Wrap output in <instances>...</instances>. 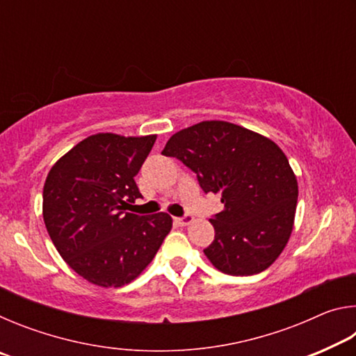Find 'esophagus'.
Here are the masks:
<instances>
[{"instance_id":"1","label":"esophagus","mask_w":356,"mask_h":356,"mask_svg":"<svg viewBox=\"0 0 356 356\" xmlns=\"http://www.w3.org/2000/svg\"><path fill=\"white\" fill-rule=\"evenodd\" d=\"M176 222L179 226H188L193 222V216L191 215H185L182 218H176Z\"/></svg>"}]
</instances>
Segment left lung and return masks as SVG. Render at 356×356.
I'll list each match as a JSON object with an SVG mask.
<instances>
[{
    "label": "left lung",
    "instance_id": "obj_1",
    "mask_svg": "<svg viewBox=\"0 0 356 356\" xmlns=\"http://www.w3.org/2000/svg\"><path fill=\"white\" fill-rule=\"evenodd\" d=\"M161 154L176 156L204 191L221 196L225 209L210 220L215 238L204 250L215 268L250 276L278 259L298 197L297 176L278 144L226 120H202L174 134Z\"/></svg>",
    "mask_w": 356,
    "mask_h": 356
}]
</instances>
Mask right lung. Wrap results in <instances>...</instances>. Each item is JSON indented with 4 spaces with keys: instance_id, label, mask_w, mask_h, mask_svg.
Returning <instances> with one entry per match:
<instances>
[{
    "instance_id": "add662e5",
    "label": "right lung",
    "mask_w": 356,
    "mask_h": 356,
    "mask_svg": "<svg viewBox=\"0 0 356 356\" xmlns=\"http://www.w3.org/2000/svg\"><path fill=\"white\" fill-rule=\"evenodd\" d=\"M155 140L91 135L48 172L42 202L48 236L69 267L95 286L120 287L138 278L171 231L165 212H125L141 197L135 176Z\"/></svg>"
}]
</instances>
